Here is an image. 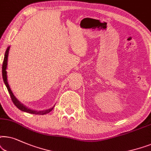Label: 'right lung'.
I'll list each match as a JSON object with an SVG mask.
<instances>
[{
    "label": "right lung",
    "mask_w": 151,
    "mask_h": 151,
    "mask_svg": "<svg viewBox=\"0 0 151 151\" xmlns=\"http://www.w3.org/2000/svg\"><path fill=\"white\" fill-rule=\"evenodd\" d=\"M9 47H7V50H6L5 54V57H4V60H3V68H2V75H3V79L4 81V83H5L6 87L7 88L8 92H9V94L10 95V97H11L12 101L13 104L17 106V108H19V110H22V111L28 112V113H31V114H47L48 112H50V111H52L53 108H50V109L46 110H42V111H37V110H33L31 109H29L27 107H25V106H23V104H21L20 102L18 101L17 99V98L15 97L14 95L12 92L11 89H10L9 84H8L7 80V72H6V69H7V57H8V53H9Z\"/></svg>",
    "instance_id": "add662e5"
}]
</instances>
